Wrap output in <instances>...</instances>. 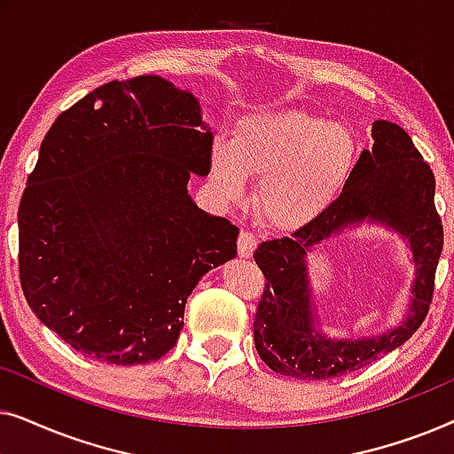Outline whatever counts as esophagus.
<instances>
[{
	"mask_svg": "<svg viewBox=\"0 0 454 454\" xmlns=\"http://www.w3.org/2000/svg\"><path fill=\"white\" fill-rule=\"evenodd\" d=\"M258 246V238L254 235L252 231H247V229H241L239 231V238H238V252L241 258H250L254 250H256Z\"/></svg>",
	"mask_w": 454,
	"mask_h": 454,
	"instance_id": "obj_1",
	"label": "esophagus"
}]
</instances>
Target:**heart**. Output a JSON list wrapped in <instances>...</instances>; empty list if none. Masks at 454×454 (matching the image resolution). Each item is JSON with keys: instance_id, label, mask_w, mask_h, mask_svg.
I'll return each mask as SVG.
<instances>
[{"instance_id": "b5f03b06", "label": "heart", "mask_w": 454, "mask_h": 454, "mask_svg": "<svg viewBox=\"0 0 454 454\" xmlns=\"http://www.w3.org/2000/svg\"><path fill=\"white\" fill-rule=\"evenodd\" d=\"M356 138L340 123L306 111L256 114L241 120L231 142L215 140L210 179L227 202L260 177L256 207L277 227H300L331 207L356 160Z\"/></svg>"}]
</instances>
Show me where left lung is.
Instances as JSON below:
<instances>
[{
    "instance_id": "1",
    "label": "left lung",
    "mask_w": 454,
    "mask_h": 454,
    "mask_svg": "<svg viewBox=\"0 0 454 454\" xmlns=\"http://www.w3.org/2000/svg\"><path fill=\"white\" fill-rule=\"evenodd\" d=\"M370 151L359 154L337 200L291 238L262 241L254 252L266 278L254 318V343L270 370L300 380L345 376L405 343L421 326L434 297L442 254V221L434 204L436 179L396 123H372ZM364 218L387 222L405 234L419 264L408 320L378 340L331 341L315 331L305 252L322 239Z\"/></svg>"
}]
</instances>
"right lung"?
I'll use <instances>...</instances> for the list:
<instances>
[{"mask_svg": "<svg viewBox=\"0 0 454 454\" xmlns=\"http://www.w3.org/2000/svg\"><path fill=\"white\" fill-rule=\"evenodd\" d=\"M200 105L165 78L114 80L59 114L18 207L30 309L82 356L154 362L188 295L238 254L239 229L188 196L210 171Z\"/></svg>", "mask_w": 454, "mask_h": 454, "instance_id": "1", "label": "right lung"}]
</instances>
